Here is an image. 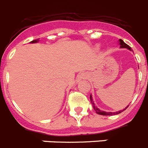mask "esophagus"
<instances>
[{"label":"esophagus","mask_w":148,"mask_h":148,"mask_svg":"<svg viewBox=\"0 0 148 148\" xmlns=\"http://www.w3.org/2000/svg\"><path fill=\"white\" fill-rule=\"evenodd\" d=\"M87 78V74H86V73H82V74H80L79 76H78V82H79V81L82 80V79H85V78Z\"/></svg>","instance_id":"1"}]
</instances>
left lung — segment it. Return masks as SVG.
<instances>
[{
    "label": "left lung",
    "mask_w": 148,
    "mask_h": 148,
    "mask_svg": "<svg viewBox=\"0 0 148 148\" xmlns=\"http://www.w3.org/2000/svg\"><path fill=\"white\" fill-rule=\"evenodd\" d=\"M119 41L120 47L127 48V49H130V51L132 50L131 47H129L127 44H125V43L122 40H121V39H119ZM90 101H91V103H92V105H93L92 107H93V109H94V110L95 111V113H98V114H99V115H102V116H113V115H117V114H119V113H121V112H123L124 110H125L128 108V106H129V105H127V108H125V109H123V110H119V111H117V112H113H113H105V111L100 110H99V108L96 107V106H95V104H94L93 101H92V95H90Z\"/></svg>",
    "instance_id": "1"
}]
</instances>
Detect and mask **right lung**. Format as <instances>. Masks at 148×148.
<instances>
[{"label": "right lung", "instance_id": "right-lung-1", "mask_svg": "<svg viewBox=\"0 0 148 148\" xmlns=\"http://www.w3.org/2000/svg\"><path fill=\"white\" fill-rule=\"evenodd\" d=\"M38 40H32V41H31V42L30 43H32V44H34V43H37V42H38Z\"/></svg>", "mask_w": 148, "mask_h": 148}]
</instances>
